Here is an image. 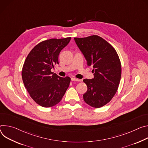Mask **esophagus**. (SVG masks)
<instances>
[{"label": "esophagus", "instance_id": "esophagus-1", "mask_svg": "<svg viewBox=\"0 0 148 148\" xmlns=\"http://www.w3.org/2000/svg\"><path fill=\"white\" fill-rule=\"evenodd\" d=\"M71 80L72 81H77V82H80V79H76V78H75V77H72Z\"/></svg>", "mask_w": 148, "mask_h": 148}]
</instances>
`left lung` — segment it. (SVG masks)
Returning a JSON list of instances; mask_svg holds the SVG:
<instances>
[{
  "label": "left lung",
  "instance_id": "left-lung-1",
  "mask_svg": "<svg viewBox=\"0 0 148 148\" xmlns=\"http://www.w3.org/2000/svg\"><path fill=\"white\" fill-rule=\"evenodd\" d=\"M89 66H92L94 77L85 79L88 90L83 95L85 102L99 108L109 103L117 92L121 77V63L113 46L97 35L75 38Z\"/></svg>",
  "mask_w": 148,
  "mask_h": 148
}]
</instances>
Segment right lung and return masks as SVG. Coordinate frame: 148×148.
Returning a JSON list of instances; mask_svg holds the SVG:
<instances>
[{
  "instance_id": "right-lung-1",
  "label": "right lung",
  "mask_w": 148,
  "mask_h": 148,
  "mask_svg": "<svg viewBox=\"0 0 148 148\" xmlns=\"http://www.w3.org/2000/svg\"><path fill=\"white\" fill-rule=\"evenodd\" d=\"M71 39L69 37L42 41L26 58L22 72L24 85L33 100L42 107H52L60 102L69 86V77H60L51 69L59 64V55Z\"/></svg>"
}]
</instances>
